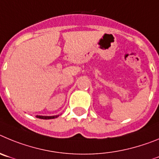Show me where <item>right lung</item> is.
Listing matches in <instances>:
<instances>
[{"label": "right lung", "mask_w": 159, "mask_h": 159, "mask_svg": "<svg viewBox=\"0 0 159 159\" xmlns=\"http://www.w3.org/2000/svg\"><path fill=\"white\" fill-rule=\"evenodd\" d=\"M58 116H36L37 118L43 119V120H50V119H55L58 117Z\"/></svg>", "instance_id": "1"}]
</instances>
